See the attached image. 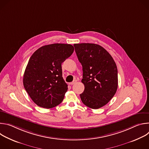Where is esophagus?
I'll return each mask as SVG.
<instances>
[{
  "label": "esophagus",
  "instance_id": "esophagus-1",
  "mask_svg": "<svg viewBox=\"0 0 149 149\" xmlns=\"http://www.w3.org/2000/svg\"><path fill=\"white\" fill-rule=\"evenodd\" d=\"M77 80H76V79H75V80H74L72 82H70V83H69V84H70V85H73V84H75V83L77 82Z\"/></svg>",
  "mask_w": 149,
  "mask_h": 149
}]
</instances>
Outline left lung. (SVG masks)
Listing matches in <instances>:
<instances>
[{
  "mask_svg": "<svg viewBox=\"0 0 149 149\" xmlns=\"http://www.w3.org/2000/svg\"><path fill=\"white\" fill-rule=\"evenodd\" d=\"M82 66L84 91L80 94L84 105L98 109L107 104L118 88V71L111 55L101 46L89 43L74 45Z\"/></svg>",
  "mask_w": 149,
  "mask_h": 149,
  "instance_id": "obj_1",
  "label": "left lung"
}]
</instances>
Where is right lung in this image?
<instances>
[{
	"instance_id": "right-lung-1",
	"label": "right lung",
	"mask_w": 149,
	"mask_h": 149,
	"mask_svg": "<svg viewBox=\"0 0 149 149\" xmlns=\"http://www.w3.org/2000/svg\"><path fill=\"white\" fill-rule=\"evenodd\" d=\"M70 44H53L38 49L31 56L23 79L25 89L38 106L51 109L63 100L68 85L62 77V63L73 53Z\"/></svg>"
}]
</instances>
